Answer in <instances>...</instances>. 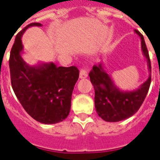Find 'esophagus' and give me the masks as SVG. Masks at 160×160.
<instances>
[{
  "instance_id": "1",
  "label": "esophagus",
  "mask_w": 160,
  "mask_h": 160,
  "mask_svg": "<svg viewBox=\"0 0 160 160\" xmlns=\"http://www.w3.org/2000/svg\"><path fill=\"white\" fill-rule=\"evenodd\" d=\"M88 75V71L86 70V69H80V79H85V78H87Z\"/></svg>"
}]
</instances>
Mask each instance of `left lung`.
<instances>
[{
  "label": "left lung",
  "mask_w": 160,
  "mask_h": 160,
  "mask_svg": "<svg viewBox=\"0 0 160 160\" xmlns=\"http://www.w3.org/2000/svg\"><path fill=\"white\" fill-rule=\"evenodd\" d=\"M134 32L141 39V49L146 57L149 77L138 88L132 91H122L113 82L104 68L102 63L93 66L89 77L94 88V105L97 113L107 122H118L130 118L138 112L145 100L151 84V61L145 40L137 30Z\"/></svg>",
  "instance_id": "8db88e82"
}]
</instances>
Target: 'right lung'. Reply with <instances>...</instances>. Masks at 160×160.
I'll return each mask as SVG.
<instances>
[{
    "instance_id": "add662e5",
    "label": "right lung",
    "mask_w": 160,
    "mask_h": 160,
    "mask_svg": "<svg viewBox=\"0 0 160 160\" xmlns=\"http://www.w3.org/2000/svg\"><path fill=\"white\" fill-rule=\"evenodd\" d=\"M33 22L19 32L9 58L11 85L15 95L28 114L43 124L63 121L70 112L74 85L79 79L76 67H57L53 62L29 66L23 60L22 37Z\"/></svg>"
}]
</instances>
